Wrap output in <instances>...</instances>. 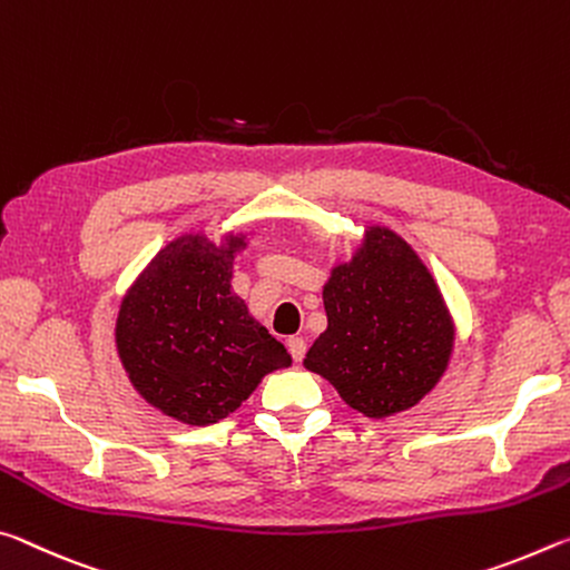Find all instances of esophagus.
Instances as JSON below:
<instances>
[{"instance_id": "obj_1", "label": "esophagus", "mask_w": 570, "mask_h": 570, "mask_svg": "<svg viewBox=\"0 0 570 570\" xmlns=\"http://www.w3.org/2000/svg\"><path fill=\"white\" fill-rule=\"evenodd\" d=\"M305 348H307V343H305V338H301V335H293V338H287V351H291V356L295 361H303Z\"/></svg>"}]
</instances>
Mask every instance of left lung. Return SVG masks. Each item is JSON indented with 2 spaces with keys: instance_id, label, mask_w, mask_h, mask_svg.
<instances>
[{
  "instance_id": "1",
  "label": "left lung",
  "mask_w": 570,
  "mask_h": 570,
  "mask_svg": "<svg viewBox=\"0 0 570 570\" xmlns=\"http://www.w3.org/2000/svg\"><path fill=\"white\" fill-rule=\"evenodd\" d=\"M325 328L303 366L331 381L363 416L416 406L450 366L454 321L422 257L394 229L371 224L323 287Z\"/></svg>"
}]
</instances>
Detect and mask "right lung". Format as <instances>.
I'll return each instance as SVG.
<instances>
[{
	"label": "right lung",
	"instance_id": "right-lung-1",
	"mask_svg": "<svg viewBox=\"0 0 570 570\" xmlns=\"http://www.w3.org/2000/svg\"><path fill=\"white\" fill-rule=\"evenodd\" d=\"M247 235L171 239L120 301L116 351L146 404L181 424L207 426L249 399L291 353L232 293V265Z\"/></svg>",
	"mask_w": 570,
	"mask_h": 570
}]
</instances>
